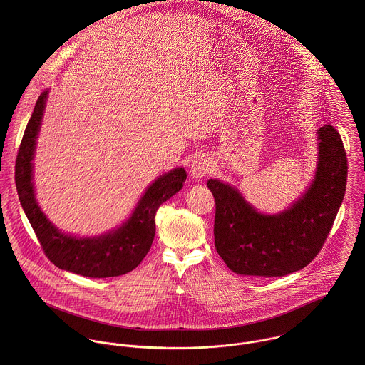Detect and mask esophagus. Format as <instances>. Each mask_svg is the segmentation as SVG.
<instances>
[{
	"mask_svg": "<svg viewBox=\"0 0 365 365\" xmlns=\"http://www.w3.org/2000/svg\"><path fill=\"white\" fill-rule=\"evenodd\" d=\"M210 168H212V165H210L208 157H197L191 164V175L194 178L201 180V178L208 175L210 173Z\"/></svg>",
	"mask_w": 365,
	"mask_h": 365,
	"instance_id": "esophagus-1",
	"label": "esophagus"
}]
</instances>
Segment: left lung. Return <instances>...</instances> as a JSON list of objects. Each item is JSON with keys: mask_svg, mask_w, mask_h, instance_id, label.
Masks as SVG:
<instances>
[{"mask_svg": "<svg viewBox=\"0 0 365 365\" xmlns=\"http://www.w3.org/2000/svg\"><path fill=\"white\" fill-rule=\"evenodd\" d=\"M319 157L308 191L291 208L262 215L229 184L210 178L215 198V247L236 274L282 277L307 267L317 256L343 202L347 156L331 125L317 130Z\"/></svg>", "mask_w": 365, "mask_h": 365, "instance_id": "obj_1", "label": "left lung"}]
</instances>
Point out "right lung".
<instances>
[{
  "label": "right lung",
  "instance_id": "obj_1",
  "mask_svg": "<svg viewBox=\"0 0 365 365\" xmlns=\"http://www.w3.org/2000/svg\"><path fill=\"white\" fill-rule=\"evenodd\" d=\"M46 98L48 91L39 96L16 156L15 184L21 205L46 257L56 267L90 278L123 275L146 257L156 233L157 209L182 188L187 173L180 167L160 175L146 190L132 216L116 230L84 239L61 233L39 208L32 182V160Z\"/></svg>",
  "mask_w": 365,
  "mask_h": 365
}]
</instances>
